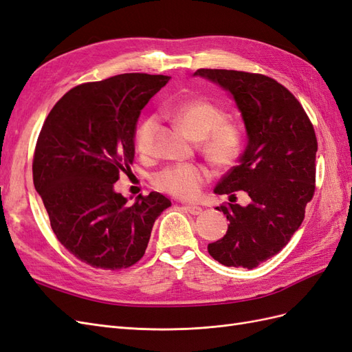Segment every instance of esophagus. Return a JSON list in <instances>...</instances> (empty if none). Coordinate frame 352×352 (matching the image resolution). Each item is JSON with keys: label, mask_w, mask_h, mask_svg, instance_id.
<instances>
[{"label": "esophagus", "mask_w": 352, "mask_h": 352, "mask_svg": "<svg viewBox=\"0 0 352 352\" xmlns=\"http://www.w3.org/2000/svg\"><path fill=\"white\" fill-rule=\"evenodd\" d=\"M184 208L189 212V214H192V216H198L202 212V208L198 207V206H185Z\"/></svg>", "instance_id": "obj_1"}]
</instances>
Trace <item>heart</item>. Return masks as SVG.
I'll return each mask as SVG.
<instances>
[{
  "label": "heart",
  "instance_id": "obj_1",
  "mask_svg": "<svg viewBox=\"0 0 352 352\" xmlns=\"http://www.w3.org/2000/svg\"><path fill=\"white\" fill-rule=\"evenodd\" d=\"M168 114L189 136L202 140V151L214 164L229 167L239 158L243 146V129L238 122L223 119L225 113L219 105L207 100H189L180 102ZM157 124V117L150 116L138 126L135 145L144 155L153 153ZM208 179L210 172L206 166L180 164L157 173L154 185L177 198L195 199Z\"/></svg>",
  "mask_w": 352,
  "mask_h": 352
}]
</instances>
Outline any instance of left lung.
Returning <instances> with one entry per match:
<instances>
[{"mask_svg": "<svg viewBox=\"0 0 352 352\" xmlns=\"http://www.w3.org/2000/svg\"><path fill=\"white\" fill-rule=\"evenodd\" d=\"M194 74L229 91L241 110L248 145L238 166L221 177L214 192L229 195L223 211L226 235L208 243V252L228 267L254 269L272 258L301 226L316 189L317 138L294 94L260 73L198 69ZM236 190L252 198L232 205Z\"/></svg>", "mask_w": 352, "mask_h": 352, "instance_id": "obj_1", "label": "left lung"}]
</instances>
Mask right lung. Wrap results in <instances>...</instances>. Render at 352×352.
<instances>
[{"label": "right lung", "mask_w": 352, "mask_h": 352, "mask_svg": "<svg viewBox=\"0 0 352 352\" xmlns=\"http://www.w3.org/2000/svg\"><path fill=\"white\" fill-rule=\"evenodd\" d=\"M170 76L124 73L72 88L39 132L32 173L52 232L78 260L120 270L140 261L155 219L172 206L164 195L135 204L114 192L131 170L138 117Z\"/></svg>", "instance_id": "right-lung-1"}]
</instances>
